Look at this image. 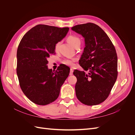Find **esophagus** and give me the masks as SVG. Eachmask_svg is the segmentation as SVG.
Returning <instances> with one entry per match:
<instances>
[{
    "label": "esophagus",
    "mask_w": 135,
    "mask_h": 135,
    "mask_svg": "<svg viewBox=\"0 0 135 135\" xmlns=\"http://www.w3.org/2000/svg\"><path fill=\"white\" fill-rule=\"evenodd\" d=\"M73 74V69H70V75H71Z\"/></svg>",
    "instance_id": "obj_1"
}]
</instances>
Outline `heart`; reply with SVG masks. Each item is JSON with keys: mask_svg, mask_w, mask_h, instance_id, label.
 <instances>
[{"mask_svg": "<svg viewBox=\"0 0 135 135\" xmlns=\"http://www.w3.org/2000/svg\"><path fill=\"white\" fill-rule=\"evenodd\" d=\"M68 41L69 43L71 44L74 48H75L78 46V45H80V42H81L80 39L78 37H77V36H74V35L69 36L68 38ZM60 44V43L59 42L56 44V46H55L56 50H57V49L59 48ZM75 61V59H71V60L66 59V60H64L62 63L66 65H68V66H72L74 65V62Z\"/></svg>", "mask_w": 135, "mask_h": 135, "instance_id": "b5f03b06", "label": "heart"}]
</instances>
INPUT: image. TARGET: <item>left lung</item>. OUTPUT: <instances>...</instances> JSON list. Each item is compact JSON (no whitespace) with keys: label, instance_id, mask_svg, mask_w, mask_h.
<instances>
[{"label":"left lung","instance_id":"1","mask_svg":"<svg viewBox=\"0 0 135 135\" xmlns=\"http://www.w3.org/2000/svg\"><path fill=\"white\" fill-rule=\"evenodd\" d=\"M71 30L84 38L85 47L79 64L85 71L75 70V93L83 104H100L109 96L118 75L115 48L105 32L93 23L78 25Z\"/></svg>","mask_w":135,"mask_h":135}]
</instances>
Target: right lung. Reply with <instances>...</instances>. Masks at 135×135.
<instances>
[{"instance_id":"obj_1","label":"right lung","mask_w":135,"mask_h":135,"mask_svg":"<svg viewBox=\"0 0 135 135\" xmlns=\"http://www.w3.org/2000/svg\"><path fill=\"white\" fill-rule=\"evenodd\" d=\"M69 27L38 25L22 37L17 52V74L22 92L39 105L57 99L60 88L70 73L61 65L56 71L48 68L47 59L55 54V46L66 35Z\"/></svg>"}]
</instances>
